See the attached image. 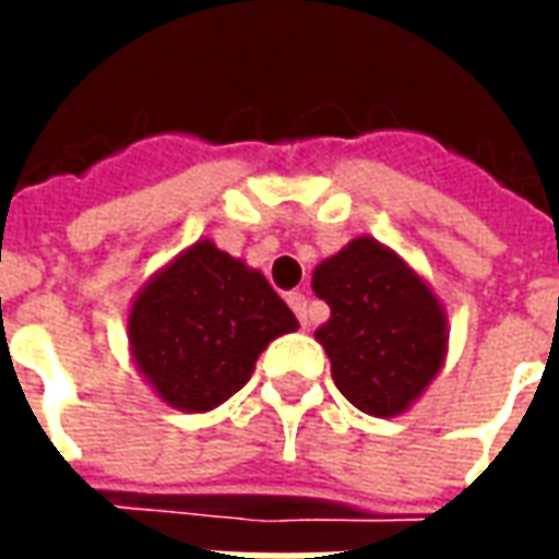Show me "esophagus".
<instances>
[{"mask_svg": "<svg viewBox=\"0 0 559 559\" xmlns=\"http://www.w3.org/2000/svg\"><path fill=\"white\" fill-rule=\"evenodd\" d=\"M287 305H290L296 317H299V323L305 329L311 326V314H308V299H305V293H287Z\"/></svg>", "mask_w": 559, "mask_h": 559, "instance_id": "obj_1", "label": "esophagus"}]
</instances>
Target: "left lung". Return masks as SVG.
Instances as JSON below:
<instances>
[{
  "label": "left lung",
  "instance_id": "left-lung-1",
  "mask_svg": "<svg viewBox=\"0 0 559 559\" xmlns=\"http://www.w3.org/2000/svg\"><path fill=\"white\" fill-rule=\"evenodd\" d=\"M311 287L332 311L314 338L341 395L377 419L404 416L449 353V320L431 284L389 245L356 236L317 263Z\"/></svg>",
  "mask_w": 559,
  "mask_h": 559
}]
</instances>
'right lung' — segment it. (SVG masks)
Returning a JSON list of instances; mask_svg holds the SVG:
<instances>
[{
  "label": "right lung",
  "mask_w": 559,
  "mask_h": 559,
  "mask_svg": "<svg viewBox=\"0 0 559 559\" xmlns=\"http://www.w3.org/2000/svg\"><path fill=\"white\" fill-rule=\"evenodd\" d=\"M296 329L260 269L197 239L131 299L128 353L167 407L209 413L251 380L272 341Z\"/></svg>",
  "instance_id": "right-lung-1"
}]
</instances>
